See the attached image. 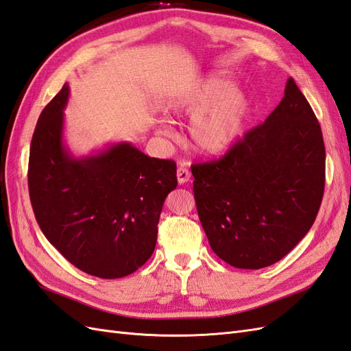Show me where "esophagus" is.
<instances>
[{
    "instance_id": "34e87169",
    "label": "esophagus",
    "mask_w": 351,
    "mask_h": 351,
    "mask_svg": "<svg viewBox=\"0 0 351 351\" xmlns=\"http://www.w3.org/2000/svg\"><path fill=\"white\" fill-rule=\"evenodd\" d=\"M176 176H178V182L182 185V184H186L188 181H190L191 173L185 165H179L178 170H176Z\"/></svg>"
}]
</instances>
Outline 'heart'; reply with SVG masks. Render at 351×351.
Instances as JSON below:
<instances>
[{"instance_id": "b5f03b06", "label": "heart", "mask_w": 351, "mask_h": 351, "mask_svg": "<svg viewBox=\"0 0 351 351\" xmlns=\"http://www.w3.org/2000/svg\"><path fill=\"white\" fill-rule=\"evenodd\" d=\"M165 111L193 115L188 133L195 149L206 156H218L243 134L250 97L245 88L231 86L228 77L210 74L169 99Z\"/></svg>"}]
</instances>
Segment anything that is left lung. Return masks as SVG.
Returning <instances> with one entry per match:
<instances>
[{"instance_id":"left-lung-1","label":"left lung","mask_w":351,"mask_h":351,"mask_svg":"<svg viewBox=\"0 0 351 351\" xmlns=\"http://www.w3.org/2000/svg\"><path fill=\"white\" fill-rule=\"evenodd\" d=\"M191 172L200 222L222 261L259 269L289 254L311 228L325 188L320 124L293 78L264 124Z\"/></svg>"}]
</instances>
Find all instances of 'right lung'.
Instances as JSON below:
<instances>
[{
    "label": "right lung",
    "mask_w": 351,
    "mask_h": 351,
    "mask_svg": "<svg viewBox=\"0 0 351 351\" xmlns=\"http://www.w3.org/2000/svg\"><path fill=\"white\" fill-rule=\"evenodd\" d=\"M69 86L44 108L28 169L32 209L44 236L82 271L120 278L152 255L163 203L178 185L172 160L130 142L75 157L64 138Z\"/></svg>",
    "instance_id": "obj_1"
}]
</instances>
